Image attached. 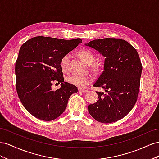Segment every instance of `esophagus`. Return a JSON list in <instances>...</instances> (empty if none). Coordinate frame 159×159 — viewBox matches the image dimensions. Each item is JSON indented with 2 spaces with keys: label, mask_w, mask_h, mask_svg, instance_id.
Here are the masks:
<instances>
[{
  "label": "esophagus",
  "mask_w": 159,
  "mask_h": 159,
  "mask_svg": "<svg viewBox=\"0 0 159 159\" xmlns=\"http://www.w3.org/2000/svg\"><path fill=\"white\" fill-rule=\"evenodd\" d=\"M79 91H81V92H83V93H86V92H88V90L80 88V89H79Z\"/></svg>",
  "instance_id": "esophagus-1"
}]
</instances>
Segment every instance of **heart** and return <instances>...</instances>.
Segmentation results:
<instances>
[{
  "label": "heart",
  "instance_id": "heart-1",
  "mask_svg": "<svg viewBox=\"0 0 159 159\" xmlns=\"http://www.w3.org/2000/svg\"><path fill=\"white\" fill-rule=\"evenodd\" d=\"M79 55L86 63L88 64H91L95 61V56L92 52L88 50H82L79 52ZM71 56L69 54L64 55L61 57L60 61V66L62 70L66 71L69 69L70 61ZM67 80L68 82L72 85H75L77 87L83 88L86 85L90 84L92 81L91 77L88 75H70L68 78Z\"/></svg>",
  "mask_w": 159,
  "mask_h": 159
}]
</instances>
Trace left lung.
Returning <instances> with one entry per match:
<instances>
[{
  "label": "left lung",
  "mask_w": 159,
  "mask_h": 159,
  "mask_svg": "<svg viewBox=\"0 0 159 159\" xmlns=\"http://www.w3.org/2000/svg\"><path fill=\"white\" fill-rule=\"evenodd\" d=\"M85 45L105 57L103 71L93 86L102 87L105 93L97 91L99 99L88 105V111L100 123L117 121L137 102L143 69L138 53L129 42L117 38L94 40Z\"/></svg>",
  "instance_id": "left-lung-1"
}]
</instances>
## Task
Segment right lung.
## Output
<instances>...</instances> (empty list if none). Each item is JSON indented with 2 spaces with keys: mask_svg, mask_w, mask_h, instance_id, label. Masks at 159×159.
<instances>
[{
  "mask_svg": "<svg viewBox=\"0 0 159 159\" xmlns=\"http://www.w3.org/2000/svg\"><path fill=\"white\" fill-rule=\"evenodd\" d=\"M81 38L64 40L36 36L22 45L15 65L16 91L23 106L42 121H52L64 113L70 96L78 91L64 82L60 61L81 43ZM61 83L53 90V81Z\"/></svg>",
  "mask_w": 159,
  "mask_h": 159,
  "instance_id": "add662e5",
  "label": "right lung"
}]
</instances>
